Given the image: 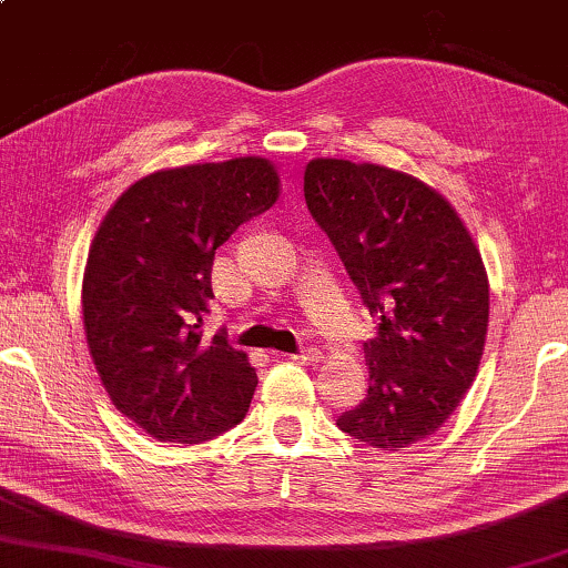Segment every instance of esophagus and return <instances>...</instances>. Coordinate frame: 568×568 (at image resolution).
<instances>
[{"instance_id": "obj_1", "label": "esophagus", "mask_w": 568, "mask_h": 568, "mask_svg": "<svg viewBox=\"0 0 568 568\" xmlns=\"http://www.w3.org/2000/svg\"><path fill=\"white\" fill-rule=\"evenodd\" d=\"M291 357H293V361H298V363H318V357H322V353H318L316 347H303L301 353H295Z\"/></svg>"}]
</instances>
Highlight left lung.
I'll return each instance as SVG.
<instances>
[{
  "mask_svg": "<svg viewBox=\"0 0 568 568\" xmlns=\"http://www.w3.org/2000/svg\"><path fill=\"white\" fill-rule=\"evenodd\" d=\"M303 195L378 334L367 339V396L337 419L357 443L425 440L474 383L489 326V277L460 215L406 172L311 159Z\"/></svg>",
  "mask_w": 568,
  "mask_h": 568,
  "instance_id": "obj_1",
  "label": "left lung"
}]
</instances>
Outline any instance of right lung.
Wrapping results in <instances>:
<instances>
[{"label":"right lung","instance_id":"right-lung-1","mask_svg":"<svg viewBox=\"0 0 568 568\" xmlns=\"http://www.w3.org/2000/svg\"><path fill=\"white\" fill-rule=\"evenodd\" d=\"M281 195L262 156L159 170L102 219L82 283L87 347L115 409L162 443L197 445L244 419L257 373L226 332L203 337L215 250Z\"/></svg>","mask_w":568,"mask_h":568}]
</instances>
